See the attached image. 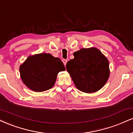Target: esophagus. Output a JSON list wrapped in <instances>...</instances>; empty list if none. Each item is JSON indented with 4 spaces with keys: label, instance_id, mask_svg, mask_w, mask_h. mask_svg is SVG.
<instances>
[{
    "label": "esophagus",
    "instance_id": "esophagus-1",
    "mask_svg": "<svg viewBox=\"0 0 133 133\" xmlns=\"http://www.w3.org/2000/svg\"><path fill=\"white\" fill-rule=\"evenodd\" d=\"M62 62H63L64 65L65 66V65H66L67 62H68V60H67V59H62Z\"/></svg>",
    "mask_w": 133,
    "mask_h": 133
}]
</instances>
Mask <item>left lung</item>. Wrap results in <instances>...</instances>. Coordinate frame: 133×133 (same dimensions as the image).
Masks as SVG:
<instances>
[{
    "mask_svg": "<svg viewBox=\"0 0 133 133\" xmlns=\"http://www.w3.org/2000/svg\"><path fill=\"white\" fill-rule=\"evenodd\" d=\"M66 69L76 87L85 93L95 92L106 84L110 76L109 62L95 48H82L74 52Z\"/></svg>",
    "mask_w": 133,
    "mask_h": 133,
    "instance_id": "obj_1",
    "label": "left lung"
}]
</instances>
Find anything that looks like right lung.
I'll list each match as a JSON object with an SVG mask.
<instances>
[{
    "mask_svg": "<svg viewBox=\"0 0 133 133\" xmlns=\"http://www.w3.org/2000/svg\"><path fill=\"white\" fill-rule=\"evenodd\" d=\"M62 71H65V67L61 60L48 53L30 56L20 66V77L24 84L38 92L53 87L57 74Z\"/></svg>",
    "mask_w": 133,
    "mask_h": 133,
    "instance_id": "add662e5",
    "label": "right lung"
}]
</instances>
